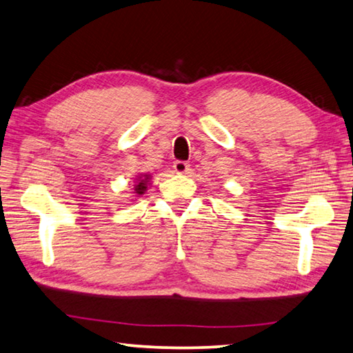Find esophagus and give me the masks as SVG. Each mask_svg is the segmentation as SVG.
<instances>
[{
    "label": "esophagus",
    "instance_id": "esophagus-1",
    "mask_svg": "<svg viewBox=\"0 0 353 353\" xmlns=\"http://www.w3.org/2000/svg\"><path fill=\"white\" fill-rule=\"evenodd\" d=\"M173 169H175L176 173H188L189 163H186V161H181V159H176L175 163H173Z\"/></svg>",
    "mask_w": 353,
    "mask_h": 353
}]
</instances>
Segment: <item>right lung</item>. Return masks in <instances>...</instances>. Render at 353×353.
Segmentation results:
<instances>
[{
	"label": "right lung",
	"instance_id": "right-lung-1",
	"mask_svg": "<svg viewBox=\"0 0 353 353\" xmlns=\"http://www.w3.org/2000/svg\"><path fill=\"white\" fill-rule=\"evenodd\" d=\"M145 180H147V176H145ZM145 180H141L138 186H136V194H139V195L144 194V190H145V183H147Z\"/></svg>",
	"mask_w": 353,
	"mask_h": 353
}]
</instances>
